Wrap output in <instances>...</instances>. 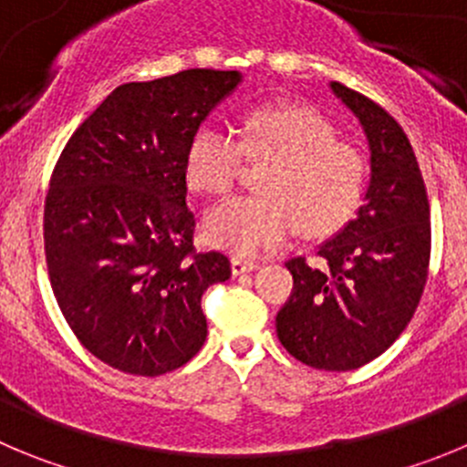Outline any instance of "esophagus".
Listing matches in <instances>:
<instances>
[{"instance_id": "1", "label": "esophagus", "mask_w": 467, "mask_h": 467, "mask_svg": "<svg viewBox=\"0 0 467 467\" xmlns=\"http://www.w3.org/2000/svg\"><path fill=\"white\" fill-rule=\"evenodd\" d=\"M260 265L255 260H244V258H233V274L234 276H242V274L255 272Z\"/></svg>"}]
</instances>
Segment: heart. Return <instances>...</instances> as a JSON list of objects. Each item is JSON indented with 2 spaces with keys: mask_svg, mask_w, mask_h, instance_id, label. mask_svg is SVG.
Segmentation results:
<instances>
[{
  "mask_svg": "<svg viewBox=\"0 0 467 467\" xmlns=\"http://www.w3.org/2000/svg\"><path fill=\"white\" fill-rule=\"evenodd\" d=\"M239 140L216 126H200L184 154L191 189L223 195L242 161H269L260 195H237L209 209L202 233L234 255H258L281 242L295 223L325 237L355 216L366 184L364 156L337 140L332 121L304 103H265L242 117Z\"/></svg>",
  "mask_w": 467,
  "mask_h": 467,
  "instance_id": "obj_1",
  "label": "heart"
}]
</instances>
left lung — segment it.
I'll list each match as a JSON object with an SVG mask.
<instances>
[{"label":"left lung","instance_id":"8db88e82","mask_svg":"<svg viewBox=\"0 0 467 467\" xmlns=\"http://www.w3.org/2000/svg\"><path fill=\"white\" fill-rule=\"evenodd\" d=\"M332 91L359 119L371 180L364 204L316 263L287 260L293 295L276 316V334L295 359L322 371H352L400 337L429 276L431 212L420 163L399 121L341 82Z\"/></svg>","mask_w":467,"mask_h":467}]
</instances>
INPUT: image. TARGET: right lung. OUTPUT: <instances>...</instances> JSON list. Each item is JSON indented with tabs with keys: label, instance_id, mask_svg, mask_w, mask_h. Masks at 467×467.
Returning a JSON list of instances; mask_svg holds the SVG:
<instances>
[{
	"label": "right lung",
	"instance_id": "obj_1",
	"mask_svg": "<svg viewBox=\"0 0 467 467\" xmlns=\"http://www.w3.org/2000/svg\"><path fill=\"white\" fill-rule=\"evenodd\" d=\"M239 82L213 68L126 82L57 161L43 213L52 293L78 341L117 371L163 376L207 338L200 299L228 281L230 260L195 254L184 154Z\"/></svg>",
	"mask_w": 467,
	"mask_h": 467
}]
</instances>
